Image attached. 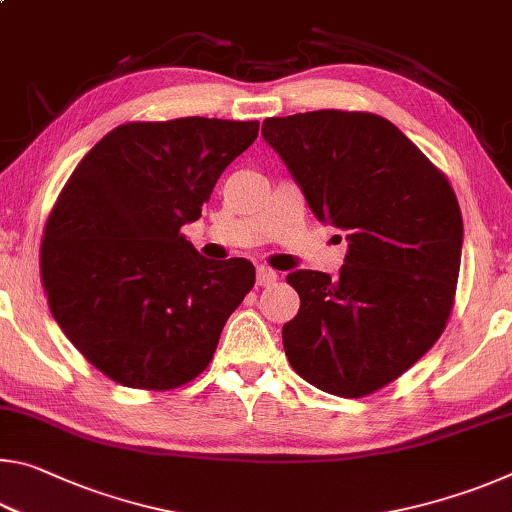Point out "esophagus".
Segmentation results:
<instances>
[{
	"instance_id": "1",
	"label": "esophagus",
	"mask_w": 512,
	"mask_h": 512,
	"mask_svg": "<svg viewBox=\"0 0 512 512\" xmlns=\"http://www.w3.org/2000/svg\"><path fill=\"white\" fill-rule=\"evenodd\" d=\"M277 280V273L268 266H257V284L259 287H271Z\"/></svg>"
}]
</instances>
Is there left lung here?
I'll return each mask as SVG.
<instances>
[{"mask_svg": "<svg viewBox=\"0 0 512 512\" xmlns=\"http://www.w3.org/2000/svg\"><path fill=\"white\" fill-rule=\"evenodd\" d=\"M262 135L316 219L348 239L334 280L305 268L287 275L300 309L282 327L284 352L320 391L375 393L447 325L463 248L454 189L400 128L372 112L271 117Z\"/></svg>", "mask_w": 512, "mask_h": 512, "instance_id": "left-lung-1", "label": "left lung"}]
</instances>
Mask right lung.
<instances>
[{
	"mask_svg": "<svg viewBox=\"0 0 512 512\" xmlns=\"http://www.w3.org/2000/svg\"><path fill=\"white\" fill-rule=\"evenodd\" d=\"M257 121H131L79 162L40 248L49 309L103 375L171 391L207 368L221 329L255 284V266L205 259L180 235Z\"/></svg>",
	"mask_w": 512,
	"mask_h": 512,
	"instance_id": "1",
	"label": "right lung"
}]
</instances>
